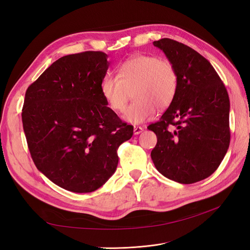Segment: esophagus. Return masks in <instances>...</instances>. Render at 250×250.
<instances>
[{
	"label": "esophagus",
	"instance_id": "1",
	"mask_svg": "<svg viewBox=\"0 0 250 250\" xmlns=\"http://www.w3.org/2000/svg\"><path fill=\"white\" fill-rule=\"evenodd\" d=\"M143 130H144V128L141 127V126H134V128H133L134 134H140Z\"/></svg>",
	"mask_w": 250,
	"mask_h": 250
}]
</instances>
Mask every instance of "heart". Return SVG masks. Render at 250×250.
I'll return each instance as SVG.
<instances>
[{
  "label": "heart",
  "instance_id": "heart-1",
  "mask_svg": "<svg viewBox=\"0 0 250 250\" xmlns=\"http://www.w3.org/2000/svg\"><path fill=\"white\" fill-rule=\"evenodd\" d=\"M178 75L168 59L155 55H137L127 59L117 70V77H104L101 93L108 107L123 111L133 94L134 101L126 108L123 119L142 124L152 119L156 107L165 109L175 99Z\"/></svg>",
  "mask_w": 250,
  "mask_h": 250
}]
</instances>
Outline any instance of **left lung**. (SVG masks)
I'll list each match as a JSON object with an SVG mask.
<instances>
[{
  "label": "left lung",
  "mask_w": 250,
  "mask_h": 250,
  "mask_svg": "<svg viewBox=\"0 0 250 250\" xmlns=\"http://www.w3.org/2000/svg\"><path fill=\"white\" fill-rule=\"evenodd\" d=\"M178 75L175 99L155 123L148 126L157 138L151 158L157 171L179 184L210 176L230 142L229 98L208 59L170 39L153 42Z\"/></svg>",
  "instance_id": "8db88e82"
}]
</instances>
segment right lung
Instances as JSON below:
<instances>
[{"label": "right lung", "instance_id": "right-lung-1", "mask_svg": "<svg viewBox=\"0 0 250 250\" xmlns=\"http://www.w3.org/2000/svg\"><path fill=\"white\" fill-rule=\"evenodd\" d=\"M107 57L100 51L63 56L26 90L21 121L30 154L44 176L71 192L106 183L119 146L133 134L102 96Z\"/></svg>", "mask_w": 250, "mask_h": 250}]
</instances>
